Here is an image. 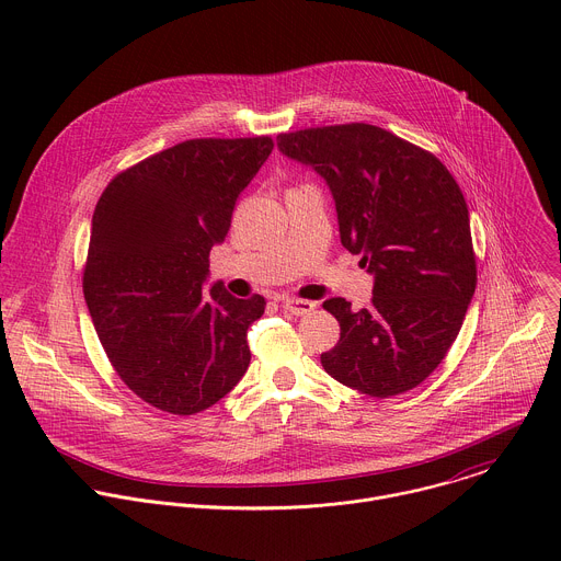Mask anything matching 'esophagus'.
<instances>
[{
    "label": "esophagus",
    "instance_id": "esophagus-1",
    "mask_svg": "<svg viewBox=\"0 0 561 561\" xmlns=\"http://www.w3.org/2000/svg\"><path fill=\"white\" fill-rule=\"evenodd\" d=\"M282 304H284V310H288L290 314H297V317L310 314V312L317 308L314 301H310V299H299V297H284Z\"/></svg>",
    "mask_w": 561,
    "mask_h": 561
}]
</instances>
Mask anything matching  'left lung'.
Instances as JSON below:
<instances>
[{
    "label": "left lung",
    "mask_w": 561,
    "mask_h": 561,
    "mask_svg": "<svg viewBox=\"0 0 561 561\" xmlns=\"http://www.w3.org/2000/svg\"><path fill=\"white\" fill-rule=\"evenodd\" d=\"M277 146L327 180L344 249L375 275L368 308L324 301L340 322L324 370L381 399L420 386L459 335L477 286L459 184L433 152L373 124L282 133Z\"/></svg>",
    "instance_id": "1"
}]
</instances>
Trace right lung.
<instances>
[{"label": "right lung", "instance_id": "obj_1", "mask_svg": "<svg viewBox=\"0 0 561 561\" xmlns=\"http://www.w3.org/2000/svg\"><path fill=\"white\" fill-rule=\"evenodd\" d=\"M273 146L268 135L186 139L117 173L95 206L87 306L111 366L157 411L202 413L251 364L249 327L266 299H237L221 282L208 293L204 282Z\"/></svg>", "mask_w": 561, "mask_h": 561}]
</instances>
